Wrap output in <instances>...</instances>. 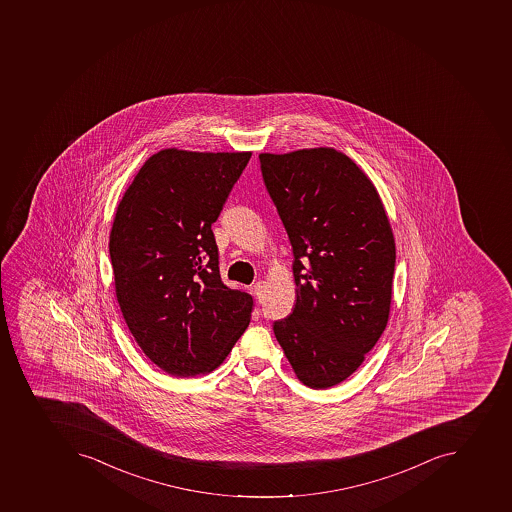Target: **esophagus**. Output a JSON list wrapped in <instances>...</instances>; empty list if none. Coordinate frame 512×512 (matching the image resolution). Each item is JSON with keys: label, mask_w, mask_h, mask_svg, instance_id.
<instances>
[{"label": "esophagus", "mask_w": 512, "mask_h": 512, "mask_svg": "<svg viewBox=\"0 0 512 512\" xmlns=\"http://www.w3.org/2000/svg\"><path fill=\"white\" fill-rule=\"evenodd\" d=\"M253 291L254 294H256V299H258V301L261 302L262 298H264V293H266V286H264V282L254 283Z\"/></svg>", "instance_id": "34e87169"}]
</instances>
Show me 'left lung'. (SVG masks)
Listing matches in <instances>:
<instances>
[{
	"mask_svg": "<svg viewBox=\"0 0 512 512\" xmlns=\"http://www.w3.org/2000/svg\"><path fill=\"white\" fill-rule=\"evenodd\" d=\"M293 246L296 304L274 323L294 375L328 389L362 365L391 314L395 240L375 184L333 147L259 153Z\"/></svg>",
	"mask_w": 512,
	"mask_h": 512,
	"instance_id": "left-lung-1",
	"label": "left lung"
}]
</instances>
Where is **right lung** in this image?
Wrapping results in <instances>:
<instances>
[{
	"instance_id": "obj_1",
	"label": "right lung",
	"mask_w": 512,
	"mask_h": 512,
	"mask_svg": "<svg viewBox=\"0 0 512 512\" xmlns=\"http://www.w3.org/2000/svg\"><path fill=\"white\" fill-rule=\"evenodd\" d=\"M251 152L153 153L117 206L110 259L118 306L157 367L206 375L250 325L251 294L224 285L211 224Z\"/></svg>"
}]
</instances>
